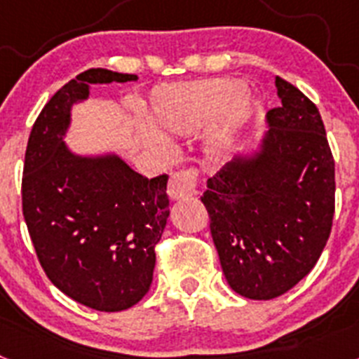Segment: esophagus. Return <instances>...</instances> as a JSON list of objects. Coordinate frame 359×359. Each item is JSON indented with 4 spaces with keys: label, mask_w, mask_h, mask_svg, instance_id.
<instances>
[{
    "label": "esophagus",
    "mask_w": 359,
    "mask_h": 359,
    "mask_svg": "<svg viewBox=\"0 0 359 359\" xmlns=\"http://www.w3.org/2000/svg\"><path fill=\"white\" fill-rule=\"evenodd\" d=\"M198 189V170L196 169H182L170 174L169 185H167V194L172 201L177 199L192 198Z\"/></svg>",
    "instance_id": "obj_1"
}]
</instances>
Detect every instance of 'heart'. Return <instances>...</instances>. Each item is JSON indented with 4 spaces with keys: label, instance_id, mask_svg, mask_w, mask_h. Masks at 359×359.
I'll return each mask as SVG.
<instances>
[{
    "label": "heart",
    "instance_id": "1",
    "mask_svg": "<svg viewBox=\"0 0 359 359\" xmlns=\"http://www.w3.org/2000/svg\"><path fill=\"white\" fill-rule=\"evenodd\" d=\"M239 81L205 79L196 82L161 86L151 95V122L142 126L140 142L160 156L170 152V136L198 131L212 120L210 144L215 151L230 149L233 135L246 109Z\"/></svg>",
    "mask_w": 359,
    "mask_h": 359
}]
</instances>
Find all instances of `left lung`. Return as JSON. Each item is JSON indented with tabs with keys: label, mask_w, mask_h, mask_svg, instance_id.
I'll use <instances>...</instances> for the list:
<instances>
[{
	"label": "left lung",
	"mask_w": 359,
	"mask_h": 359,
	"mask_svg": "<svg viewBox=\"0 0 359 359\" xmlns=\"http://www.w3.org/2000/svg\"><path fill=\"white\" fill-rule=\"evenodd\" d=\"M262 152L233 160L201 196L221 268L236 293L271 300L297 286L322 255L334 217V158L318 107L275 79Z\"/></svg>",
	"instance_id": "8db88e82"
}]
</instances>
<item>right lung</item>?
<instances>
[{"mask_svg": "<svg viewBox=\"0 0 359 359\" xmlns=\"http://www.w3.org/2000/svg\"><path fill=\"white\" fill-rule=\"evenodd\" d=\"M136 79L79 73L43 107L25 152L23 215L44 273L75 302L106 313L135 306L151 287L169 217L167 174L147 180L116 156H75L62 136L90 84Z\"/></svg>", "mask_w": 359, "mask_h": 359, "instance_id": "obj_1", "label": "right lung"}]
</instances>
